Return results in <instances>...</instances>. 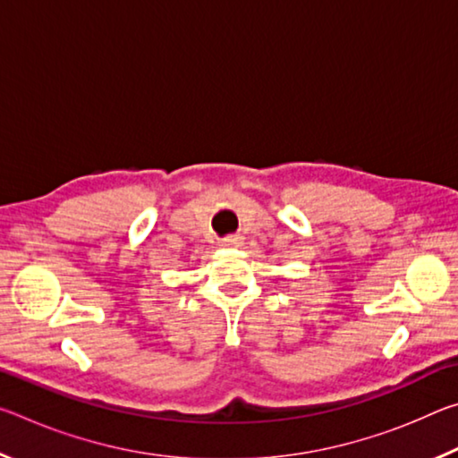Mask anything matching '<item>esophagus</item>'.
Here are the masks:
<instances>
[{
  "label": "esophagus",
  "mask_w": 458,
  "mask_h": 458,
  "mask_svg": "<svg viewBox=\"0 0 458 458\" xmlns=\"http://www.w3.org/2000/svg\"><path fill=\"white\" fill-rule=\"evenodd\" d=\"M242 244H244V238L240 234H230L222 240L224 248H240Z\"/></svg>",
  "instance_id": "34e87169"
}]
</instances>
